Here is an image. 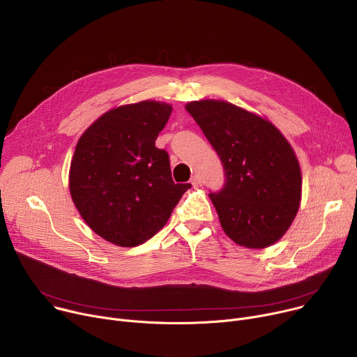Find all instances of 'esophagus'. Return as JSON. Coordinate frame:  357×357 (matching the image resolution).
<instances>
[{
	"label": "esophagus",
	"instance_id": "1",
	"mask_svg": "<svg viewBox=\"0 0 357 357\" xmlns=\"http://www.w3.org/2000/svg\"><path fill=\"white\" fill-rule=\"evenodd\" d=\"M190 183L195 186V188H199L201 185H202V181H201V178L198 176V175H193L192 178H190Z\"/></svg>",
	"mask_w": 357,
	"mask_h": 357
}]
</instances>
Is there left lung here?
Instances as JSON below:
<instances>
[{
	"mask_svg": "<svg viewBox=\"0 0 357 357\" xmlns=\"http://www.w3.org/2000/svg\"><path fill=\"white\" fill-rule=\"evenodd\" d=\"M185 108L222 162L225 185L209 198L225 234L250 249L278 242L302 197L301 167L290 144L269 121L234 104L204 100Z\"/></svg>",
	"mask_w": 357,
	"mask_h": 357,
	"instance_id": "8db88e82",
	"label": "left lung"
}]
</instances>
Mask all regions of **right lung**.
Here are the masks:
<instances>
[{
    "mask_svg": "<svg viewBox=\"0 0 357 357\" xmlns=\"http://www.w3.org/2000/svg\"><path fill=\"white\" fill-rule=\"evenodd\" d=\"M172 107L142 101L96 119L79 138L70 169L73 201L89 228L131 248L168 222L190 183H175L169 155L155 146Z\"/></svg>",
    "mask_w": 357,
    "mask_h": 357,
    "instance_id": "obj_1",
    "label": "right lung"
}]
</instances>
